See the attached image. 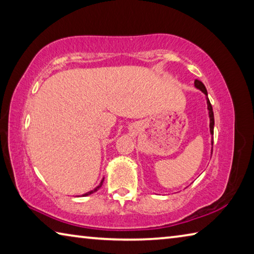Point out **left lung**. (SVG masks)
<instances>
[{
	"instance_id": "1",
	"label": "left lung",
	"mask_w": 254,
	"mask_h": 254,
	"mask_svg": "<svg viewBox=\"0 0 254 254\" xmlns=\"http://www.w3.org/2000/svg\"><path fill=\"white\" fill-rule=\"evenodd\" d=\"M195 84V87L197 89H199L201 93H204L205 98H206V103H207V111H208V117H209V132L210 134H212V141H210V143H212V151H213V134H214V113H213V107L210 105V102L208 100V95H207V91H206V87L205 85L201 83L199 80H195L194 81Z\"/></svg>"
}]
</instances>
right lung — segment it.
<instances>
[{
	"label": "right lung",
	"mask_w": 254,
	"mask_h": 254,
	"mask_svg": "<svg viewBox=\"0 0 254 254\" xmlns=\"http://www.w3.org/2000/svg\"><path fill=\"white\" fill-rule=\"evenodd\" d=\"M103 182H104V178H103L102 180H101V183H100V185H98V186H96L95 188L93 189V190H89V191H87V192H85V194H83L81 195V197H86V196H89V195H92V194H94V192H96L98 189H100L101 187H102V185H103Z\"/></svg>",
	"instance_id": "add662e5"
}]
</instances>
